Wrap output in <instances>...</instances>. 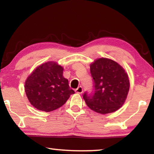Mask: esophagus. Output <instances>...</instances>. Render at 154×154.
I'll use <instances>...</instances> for the list:
<instances>
[{
  "label": "esophagus",
  "instance_id": "34e87169",
  "mask_svg": "<svg viewBox=\"0 0 154 154\" xmlns=\"http://www.w3.org/2000/svg\"><path fill=\"white\" fill-rule=\"evenodd\" d=\"M75 92L78 94H82L83 92V88L82 86L78 87L76 90H75Z\"/></svg>",
  "mask_w": 154,
  "mask_h": 154
}]
</instances>
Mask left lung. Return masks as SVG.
Instances as JSON below:
<instances>
[{
	"label": "left lung",
	"instance_id": "obj_1",
	"mask_svg": "<svg viewBox=\"0 0 154 154\" xmlns=\"http://www.w3.org/2000/svg\"><path fill=\"white\" fill-rule=\"evenodd\" d=\"M93 92H85L83 98L89 108L100 114L113 113L127 98L130 82L125 70L111 59L98 58L90 64Z\"/></svg>",
	"mask_w": 154,
	"mask_h": 154
}]
</instances>
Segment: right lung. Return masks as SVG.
<instances>
[{
    "label": "right lung",
    "instance_id": "obj_1",
    "mask_svg": "<svg viewBox=\"0 0 154 154\" xmlns=\"http://www.w3.org/2000/svg\"><path fill=\"white\" fill-rule=\"evenodd\" d=\"M64 69L56 62L38 66L25 82V92L31 105L40 111H52L62 106L71 94L69 81L63 77Z\"/></svg>",
    "mask_w": 154,
    "mask_h": 154
}]
</instances>
